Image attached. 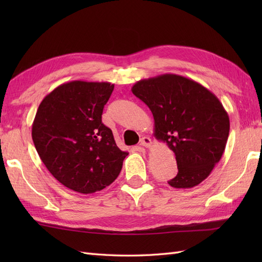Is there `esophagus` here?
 I'll return each instance as SVG.
<instances>
[{"mask_svg":"<svg viewBox=\"0 0 262 262\" xmlns=\"http://www.w3.org/2000/svg\"><path fill=\"white\" fill-rule=\"evenodd\" d=\"M140 145L143 146V147H149L152 145V140L147 136H144V137H142V140L140 142Z\"/></svg>","mask_w":262,"mask_h":262,"instance_id":"1","label":"esophagus"}]
</instances>
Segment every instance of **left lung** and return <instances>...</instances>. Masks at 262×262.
Segmentation results:
<instances>
[{"label":"left lung","mask_w":262,"mask_h":262,"mask_svg":"<svg viewBox=\"0 0 262 262\" xmlns=\"http://www.w3.org/2000/svg\"><path fill=\"white\" fill-rule=\"evenodd\" d=\"M132 92L152 111L154 136L173 151V188H192L213 171L224 153L230 118L215 94L198 82L162 74L136 82Z\"/></svg>","instance_id":"8db88e82"}]
</instances>
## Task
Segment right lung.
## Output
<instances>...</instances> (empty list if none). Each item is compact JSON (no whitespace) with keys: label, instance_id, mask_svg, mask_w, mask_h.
<instances>
[{"label":"right lung","instance_id":"add662e5","mask_svg":"<svg viewBox=\"0 0 262 262\" xmlns=\"http://www.w3.org/2000/svg\"><path fill=\"white\" fill-rule=\"evenodd\" d=\"M114 91L109 82L72 81L40 102L32 124V141L48 171L63 186L93 193L119 176L127 152L116 145L102 124L104 104Z\"/></svg>","mask_w":262,"mask_h":262}]
</instances>
